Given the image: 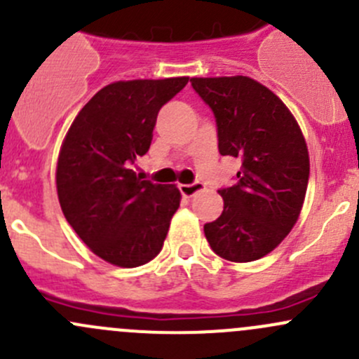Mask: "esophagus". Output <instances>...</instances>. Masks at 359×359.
Here are the masks:
<instances>
[{
	"label": "esophagus",
	"instance_id": "obj_1",
	"mask_svg": "<svg viewBox=\"0 0 359 359\" xmlns=\"http://www.w3.org/2000/svg\"><path fill=\"white\" fill-rule=\"evenodd\" d=\"M179 189H180V193L184 194V196L191 198V196H194V194H196V193H200V191H203V184H201V182L180 184Z\"/></svg>",
	"mask_w": 359,
	"mask_h": 359
}]
</instances>
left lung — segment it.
<instances>
[{
  "mask_svg": "<svg viewBox=\"0 0 359 359\" xmlns=\"http://www.w3.org/2000/svg\"><path fill=\"white\" fill-rule=\"evenodd\" d=\"M191 85L215 116L219 153L241 159L236 184L219 191L224 212L205 224V236L222 259L252 262L299 219L309 180L306 140L280 97L248 76L193 78Z\"/></svg>",
  "mask_w": 359,
  "mask_h": 359,
  "instance_id": "8db88e82",
  "label": "left lung"
}]
</instances>
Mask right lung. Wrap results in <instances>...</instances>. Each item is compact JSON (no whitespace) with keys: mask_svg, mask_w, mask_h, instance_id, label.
Wrapping results in <instances>:
<instances>
[{"mask_svg":"<svg viewBox=\"0 0 359 359\" xmlns=\"http://www.w3.org/2000/svg\"><path fill=\"white\" fill-rule=\"evenodd\" d=\"M189 78L132 79L104 86L72 121L57 161V194L83 243L119 267L147 264L180 205L175 186L132 170L149 151L158 112Z\"/></svg>","mask_w":359,"mask_h":359,"instance_id":"add662e5","label":"right lung"}]
</instances>
